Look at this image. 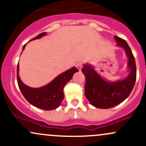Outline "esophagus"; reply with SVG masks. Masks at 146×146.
Segmentation results:
<instances>
[{"instance_id":"34e87169","label":"esophagus","mask_w":146,"mask_h":146,"mask_svg":"<svg viewBox=\"0 0 146 146\" xmlns=\"http://www.w3.org/2000/svg\"><path fill=\"white\" fill-rule=\"evenodd\" d=\"M75 66H76V67L78 68L79 71H81L82 68V63L80 62H79L76 64V65H75Z\"/></svg>"}]
</instances>
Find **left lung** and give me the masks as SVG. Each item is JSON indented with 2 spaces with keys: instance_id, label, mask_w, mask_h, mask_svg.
Masks as SVG:
<instances>
[{
  "instance_id": "1",
  "label": "left lung",
  "mask_w": 146,
  "mask_h": 146,
  "mask_svg": "<svg viewBox=\"0 0 146 146\" xmlns=\"http://www.w3.org/2000/svg\"><path fill=\"white\" fill-rule=\"evenodd\" d=\"M117 46L125 49L128 58L130 73L125 80L109 82L102 79L90 65L85 64L82 71L86 78L85 96L92 105L98 108H110L119 104L130 95L137 78L135 57L126 41L115 36Z\"/></svg>"
}]
</instances>
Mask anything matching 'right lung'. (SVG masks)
<instances>
[{
	"label": "right lung",
	"mask_w": 146,
	"mask_h": 146,
	"mask_svg": "<svg viewBox=\"0 0 146 146\" xmlns=\"http://www.w3.org/2000/svg\"><path fill=\"white\" fill-rule=\"evenodd\" d=\"M46 35V32H43L33 38L32 40L38 39ZM26 46H23V50ZM18 68L17 66V82L18 86L22 94L28 102L37 108L45 110H54L59 106L64 99L63 88L66 84L71 80L75 72L79 71L75 67L67 70L56 78L51 82L41 88H30L24 84L18 75Z\"/></svg>",
	"instance_id": "right-lung-1"
}]
</instances>
